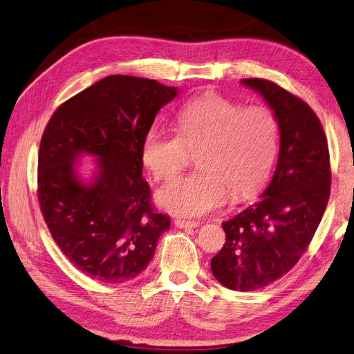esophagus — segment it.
<instances>
[{"instance_id": "esophagus-1", "label": "esophagus", "mask_w": 354, "mask_h": 354, "mask_svg": "<svg viewBox=\"0 0 354 354\" xmlns=\"http://www.w3.org/2000/svg\"><path fill=\"white\" fill-rule=\"evenodd\" d=\"M174 225L177 227V229H197L200 223H197V221H185V219H176Z\"/></svg>"}]
</instances>
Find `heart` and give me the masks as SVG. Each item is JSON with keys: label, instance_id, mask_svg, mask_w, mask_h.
Here are the masks:
<instances>
[{"label": "heart", "instance_id": "obj_1", "mask_svg": "<svg viewBox=\"0 0 354 354\" xmlns=\"http://www.w3.org/2000/svg\"><path fill=\"white\" fill-rule=\"evenodd\" d=\"M177 131L151 127L140 144V162L156 182L180 174L197 151L194 174L157 192L162 209L178 216H203L229 198H247L268 180L280 127L268 107L250 106L215 92L192 98L177 113Z\"/></svg>", "mask_w": 354, "mask_h": 354}]
</instances>
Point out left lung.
I'll return each mask as SVG.
<instances>
[{"label":"left lung","instance_id":"1","mask_svg":"<svg viewBox=\"0 0 354 354\" xmlns=\"http://www.w3.org/2000/svg\"><path fill=\"white\" fill-rule=\"evenodd\" d=\"M241 83L261 93L280 127L276 171L261 200L223 223L225 243L212 259L215 279L232 290L261 289L300 261L330 195L328 145L315 112L263 78Z\"/></svg>","mask_w":354,"mask_h":354}]
</instances>
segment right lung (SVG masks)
I'll use <instances>...</instances> for the list:
<instances>
[{"mask_svg": "<svg viewBox=\"0 0 354 354\" xmlns=\"http://www.w3.org/2000/svg\"><path fill=\"white\" fill-rule=\"evenodd\" d=\"M178 89L150 78L111 75L62 104L39 148L37 198L59 248L86 276L124 283L154 256L169 216L151 206L140 144ZM95 156L84 180L77 159Z\"/></svg>", "mask_w": 354, "mask_h": 354, "instance_id": "obj_1", "label": "right lung"}]
</instances>
